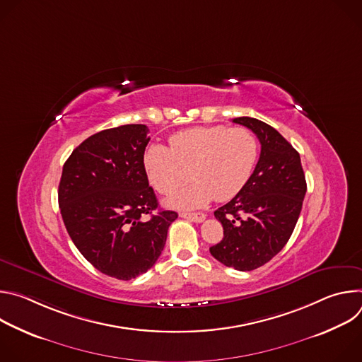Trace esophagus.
Returning a JSON list of instances; mask_svg holds the SVG:
<instances>
[{"label": "esophagus", "mask_w": 362, "mask_h": 362, "mask_svg": "<svg viewBox=\"0 0 362 362\" xmlns=\"http://www.w3.org/2000/svg\"><path fill=\"white\" fill-rule=\"evenodd\" d=\"M182 218L187 219V221H192V222H196V223H200L204 221L206 215L202 214V212H197V214H180Z\"/></svg>", "instance_id": "obj_1"}]
</instances>
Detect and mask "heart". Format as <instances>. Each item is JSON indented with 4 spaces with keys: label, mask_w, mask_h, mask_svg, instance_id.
<instances>
[{
    "label": "heart",
    "mask_w": 362,
    "mask_h": 362,
    "mask_svg": "<svg viewBox=\"0 0 362 362\" xmlns=\"http://www.w3.org/2000/svg\"><path fill=\"white\" fill-rule=\"evenodd\" d=\"M259 154V143L246 127H193L170 137V147L151 143L144 151V169L151 186L162 194L194 180L168 203L177 209H196L214 197H235L247 183Z\"/></svg>",
    "instance_id": "b5f03b06"
}]
</instances>
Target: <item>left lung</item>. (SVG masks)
<instances>
[{"instance_id": "8db88e82", "label": "left lung", "mask_w": 362, "mask_h": 362, "mask_svg": "<svg viewBox=\"0 0 362 362\" xmlns=\"http://www.w3.org/2000/svg\"><path fill=\"white\" fill-rule=\"evenodd\" d=\"M232 122L256 134L261 156L245 187L215 212L223 239L209 250L229 268L253 271L269 262L289 240L306 182L299 153L278 130L253 117Z\"/></svg>"}]
</instances>
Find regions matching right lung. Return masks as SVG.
Wrapping results in <instances>:
<instances>
[{
    "label": "right lung",
    "mask_w": 362,
    "mask_h": 362,
    "mask_svg": "<svg viewBox=\"0 0 362 362\" xmlns=\"http://www.w3.org/2000/svg\"><path fill=\"white\" fill-rule=\"evenodd\" d=\"M147 133L144 124H124L90 136L70 154L59 185L71 240L95 269L122 281L156 264L177 218L173 211L153 215L159 203L143 163Z\"/></svg>",
    "instance_id": "right-lung-1"
}]
</instances>
